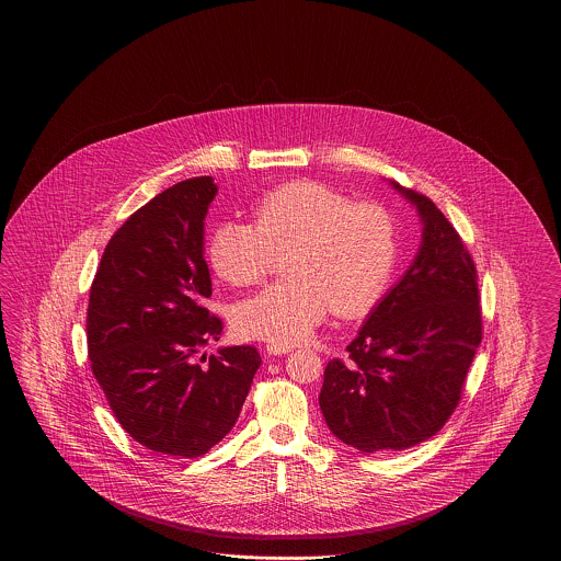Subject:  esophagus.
<instances>
[{
    "label": "esophagus",
    "mask_w": 561,
    "mask_h": 561,
    "mask_svg": "<svg viewBox=\"0 0 561 561\" xmlns=\"http://www.w3.org/2000/svg\"><path fill=\"white\" fill-rule=\"evenodd\" d=\"M267 355H286V353H290V347H282V345H267V347L263 348Z\"/></svg>",
    "instance_id": "34e87169"
}]
</instances>
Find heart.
Here are the masks:
<instances>
[{
    "instance_id": "obj_1",
    "label": "heart",
    "mask_w": 561,
    "mask_h": 561,
    "mask_svg": "<svg viewBox=\"0 0 561 561\" xmlns=\"http://www.w3.org/2000/svg\"><path fill=\"white\" fill-rule=\"evenodd\" d=\"M254 225L222 220L208 263L229 286L261 282L288 254V282L236 302L231 325L248 341L293 347L332 309L362 318L385 296L400 259V222L382 204L357 202L313 181L271 188L254 204Z\"/></svg>"
}]
</instances>
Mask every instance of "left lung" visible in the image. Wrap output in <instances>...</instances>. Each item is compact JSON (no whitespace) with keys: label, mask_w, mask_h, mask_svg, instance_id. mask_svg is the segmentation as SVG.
Wrapping results in <instances>:
<instances>
[{"label":"left lung","mask_w":561,"mask_h":561,"mask_svg":"<svg viewBox=\"0 0 561 561\" xmlns=\"http://www.w3.org/2000/svg\"><path fill=\"white\" fill-rule=\"evenodd\" d=\"M423 225L421 245L345 362L325 366V425L359 453L412 448L446 425L481 343L476 265L450 220L421 193L389 183Z\"/></svg>","instance_id":"1"}]
</instances>
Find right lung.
I'll return each mask as SVG.
<instances>
[{
    "instance_id": "add662e5",
    "label": "right lung",
    "mask_w": 561,
    "mask_h": 561,
    "mask_svg": "<svg viewBox=\"0 0 561 561\" xmlns=\"http://www.w3.org/2000/svg\"><path fill=\"white\" fill-rule=\"evenodd\" d=\"M218 187L197 176L161 191L115 231L88 305V355L119 425L153 453L195 458L240 416L261 366L254 347L199 348L222 321L204 259V220Z\"/></svg>"
}]
</instances>
